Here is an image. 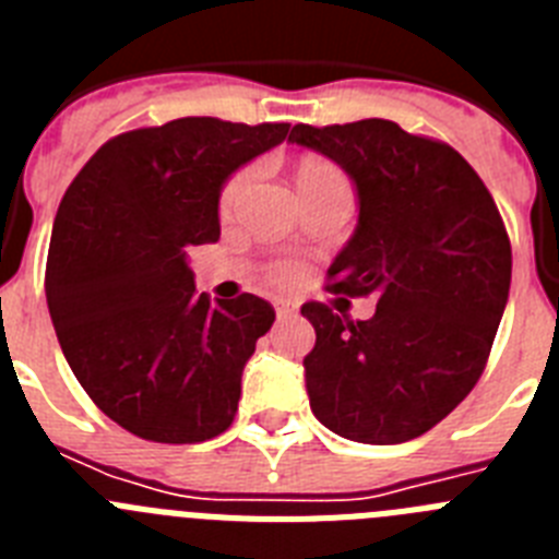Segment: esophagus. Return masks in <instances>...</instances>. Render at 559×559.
Instances as JSON below:
<instances>
[{
  "instance_id": "esophagus-1",
  "label": "esophagus",
  "mask_w": 559,
  "mask_h": 559,
  "mask_svg": "<svg viewBox=\"0 0 559 559\" xmlns=\"http://www.w3.org/2000/svg\"><path fill=\"white\" fill-rule=\"evenodd\" d=\"M276 316H280V319H290V316H296V305L276 302Z\"/></svg>"
}]
</instances>
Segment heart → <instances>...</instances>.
Instances as JSON below:
<instances>
[{"mask_svg": "<svg viewBox=\"0 0 559 559\" xmlns=\"http://www.w3.org/2000/svg\"><path fill=\"white\" fill-rule=\"evenodd\" d=\"M249 179H251V170H240L237 176H231V179L226 181L224 192H221V210L224 212L231 210V204H235L237 195L246 190ZM294 179H296V187H299V192H308V190H316V187L330 185V181H344V173H341L335 165H330V162L319 159V156H305V159H299V165H296ZM269 274L274 283H290V280L299 274V265L274 263Z\"/></svg>", "mask_w": 559, "mask_h": 559, "instance_id": "heart-1", "label": "heart"}]
</instances>
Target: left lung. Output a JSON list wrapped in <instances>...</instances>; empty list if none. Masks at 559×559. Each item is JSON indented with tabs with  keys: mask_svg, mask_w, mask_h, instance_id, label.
I'll return each mask as SVG.
<instances>
[{
	"mask_svg": "<svg viewBox=\"0 0 559 559\" xmlns=\"http://www.w3.org/2000/svg\"><path fill=\"white\" fill-rule=\"evenodd\" d=\"M290 142L333 159L358 190V226L328 269V288L378 299L367 322L302 305L316 330L305 355L310 408L353 442L423 437L471 394L490 358L512 280L501 212L462 153L392 120L299 122Z\"/></svg>",
	"mask_w": 559,
	"mask_h": 559,
	"instance_id": "obj_1",
	"label": "left lung"
}]
</instances>
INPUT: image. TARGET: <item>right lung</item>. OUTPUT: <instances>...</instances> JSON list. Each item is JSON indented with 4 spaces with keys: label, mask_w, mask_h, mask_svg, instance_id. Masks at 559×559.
I'll use <instances>...</instances> for the list:
<instances>
[{
    "label": "right lung",
    "mask_w": 559,
    "mask_h": 559,
    "mask_svg": "<svg viewBox=\"0 0 559 559\" xmlns=\"http://www.w3.org/2000/svg\"><path fill=\"white\" fill-rule=\"evenodd\" d=\"M288 122L181 117L108 140L63 192L47 305L78 383L117 426L192 445L231 426L240 374L274 308L195 294L187 251L221 237L218 199Z\"/></svg>",
    "instance_id": "obj_1"
}]
</instances>
